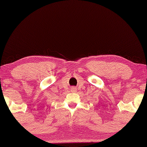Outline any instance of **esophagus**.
I'll return each instance as SVG.
<instances>
[{"instance_id": "esophagus-1", "label": "esophagus", "mask_w": 147, "mask_h": 147, "mask_svg": "<svg viewBox=\"0 0 147 147\" xmlns=\"http://www.w3.org/2000/svg\"><path fill=\"white\" fill-rule=\"evenodd\" d=\"M72 90H76L75 88H72Z\"/></svg>"}]
</instances>
